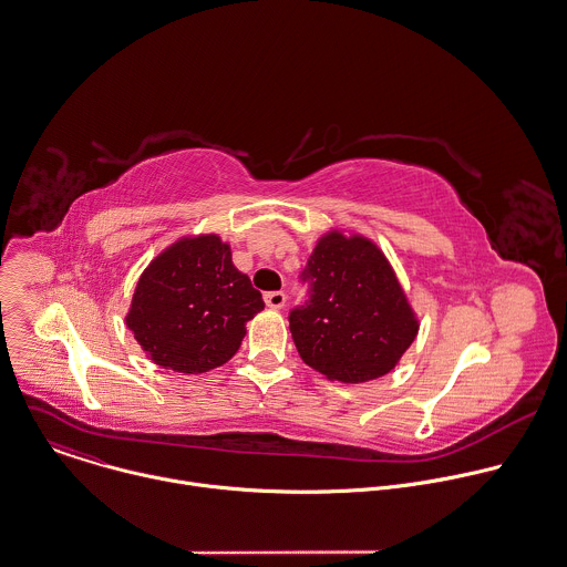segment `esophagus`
Returning <instances> with one entry per match:
<instances>
[{
    "label": "esophagus",
    "mask_w": 567,
    "mask_h": 567,
    "mask_svg": "<svg viewBox=\"0 0 567 567\" xmlns=\"http://www.w3.org/2000/svg\"><path fill=\"white\" fill-rule=\"evenodd\" d=\"M285 302H287V296H285L282 291H269V293H265V305H267L269 309H282Z\"/></svg>",
    "instance_id": "obj_1"
}]
</instances>
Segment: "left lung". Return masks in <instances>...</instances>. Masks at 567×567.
Masks as SVG:
<instances>
[{"label":"left lung","mask_w":567,"mask_h":567,"mask_svg":"<svg viewBox=\"0 0 567 567\" xmlns=\"http://www.w3.org/2000/svg\"><path fill=\"white\" fill-rule=\"evenodd\" d=\"M300 280L309 285V300L291 309L289 329L305 364L344 384L395 369L420 324L373 240L338 229L324 234Z\"/></svg>","instance_id":"1"}]
</instances>
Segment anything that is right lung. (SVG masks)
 Segmentation results:
<instances>
[{"label":"right lung","instance_id":"add662e5","mask_svg":"<svg viewBox=\"0 0 567 567\" xmlns=\"http://www.w3.org/2000/svg\"><path fill=\"white\" fill-rule=\"evenodd\" d=\"M265 309L251 280L216 234L185 236L141 274L127 329L145 355L176 373L212 371L240 349L245 324Z\"/></svg>","mask_w":567,"mask_h":567}]
</instances>
